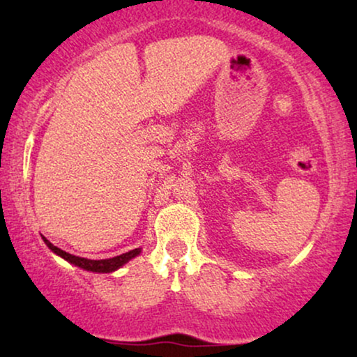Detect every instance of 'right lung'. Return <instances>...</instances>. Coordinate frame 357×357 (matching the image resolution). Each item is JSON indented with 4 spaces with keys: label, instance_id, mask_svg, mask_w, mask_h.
<instances>
[{
    "label": "right lung",
    "instance_id": "1",
    "mask_svg": "<svg viewBox=\"0 0 357 357\" xmlns=\"http://www.w3.org/2000/svg\"><path fill=\"white\" fill-rule=\"evenodd\" d=\"M43 241H45V243L48 245V248H50V250L55 252L56 255H60L61 258H65L66 261H70V263H73V265L82 268V270L96 271V273H110V271L119 270L120 266H123L126 261L131 260V258L139 255V252H141L139 248H135V250L121 253V255L114 257V258H107V260H87V258L75 257V255H71V253H66L65 250H61V248L53 245L52 242H48L45 237H43Z\"/></svg>",
    "mask_w": 357,
    "mask_h": 357
}]
</instances>
